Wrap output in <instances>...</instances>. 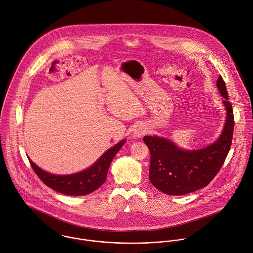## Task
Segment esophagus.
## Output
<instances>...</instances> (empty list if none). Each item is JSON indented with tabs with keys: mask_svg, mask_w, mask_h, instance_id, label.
<instances>
[{
	"mask_svg": "<svg viewBox=\"0 0 253 253\" xmlns=\"http://www.w3.org/2000/svg\"><path fill=\"white\" fill-rule=\"evenodd\" d=\"M147 131H148V128H147L145 125L140 124V125H138V126L135 128L133 135H134L135 137L139 138V137H142L144 134H146Z\"/></svg>",
	"mask_w": 253,
	"mask_h": 253,
	"instance_id": "esophagus-1",
	"label": "esophagus"
}]
</instances>
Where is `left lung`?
<instances>
[{
	"label": "left lung",
	"instance_id": "obj_1",
	"mask_svg": "<svg viewBox=\"0 0 253 253\" xmlns=\"http://www.w3.org/2000/svg\"><path fill=\"white\" fill-rule=\"evenodd\" d=\"M217 86L223 101L227 118L224 130L212 145L187 151L178 148L169 139L145 136L144 142L151 153L150 181L168 195H184L207 186L220 171L232 146L235 119L226 84L219 77Z\"/></svg>",
	"mask_w": 253,
	"mask_h": 253
}]
</instances>
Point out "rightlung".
Returning <instances> with one entry per match:
<instances>
[{"label": "right lung", "mask_w": 253, "mask_h": 253, "mask_svg": "<svg viewBox=\"0 0 253 253\" xmlns=\"http://www.w3.org/2000/svg\"><path fill=\"white\" fill-rule=\"evenodd\" d=\"M124 143L125 140L120 141L114 147L107 150L91 167L75 174H52L39 169L30 159L29 163L41 181L53 190L71 196L86 195L96 190L105 182L110 164Z\"/></svg>", "instance_id": "right-lung-1"}]
</instances>
